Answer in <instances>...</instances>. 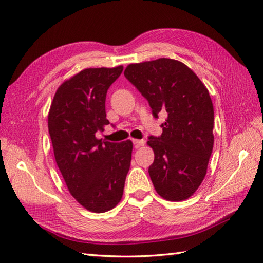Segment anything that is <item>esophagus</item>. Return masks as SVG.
<instances>
[{"label": "esophagus", "mask_w": 263, "mask_h": 263, "mask_svg": "<svg viewBox=\"0 0 263 263\" xmlns=\"http://www.w3.org/2000/svg\"><path fill=\"white\" fill-rule=\"evenodd\" d=\"M144 143H146V141H144L143 139H142V140H137V139H135V140H133V144H135V148L136 149L140 148L141 146H143Z\"/></svg>", "instance_id": "1"}]
</instances>
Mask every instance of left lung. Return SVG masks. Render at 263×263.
<instances>
[{
    "instance_id": "8db88e82",
    "label": "left lung",
    "mask_w": 263,
    "mask_h": 263,
    "mask_svg": "<svg viewBox=\"0 0 263 263\" xmlns=\"http://www.w3.org/2000/svg\"><path fill=\"white\" fill-rule=\"evenodd\" d=\"M126 79L148 100L157 119L167 120L160 137H149L155 154L149 175L155 190L168 201L189 199L202 183L214 147V106L197 74L172 59L130 64Z\"/></svg>"
}]
</instances>
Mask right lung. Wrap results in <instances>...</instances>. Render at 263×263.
<instances>
[{"mask_svg": "<svg viewBox=\"0 0 263 263\" xmlns=\"http://www.w3.org/2000/svg\"><path fill=\"white\" fill-rule=\"evenodd\" d=\"M123 71L91 68L64 81L54 95L48 113V132L55 160L66 186L89 211L105 212L120 202L130 170L132 141H103L106 93Z\"/></svg>", "mask_w": 263, "mask_h": 263, "instance_id": "1", "label": "right lung"}]
</instances>
